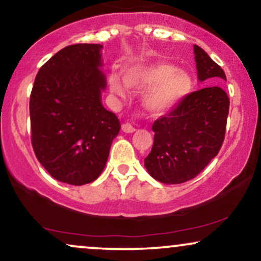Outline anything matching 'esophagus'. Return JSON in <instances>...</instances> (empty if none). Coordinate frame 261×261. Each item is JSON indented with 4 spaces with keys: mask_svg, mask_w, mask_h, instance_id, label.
<instances>
[{
    "mask_svg": "<svg viewBox=\"0 0 261 261\" xmlns=\"http://www.w3.org/2000/svg\"><path fill=\"white\" fill-rule=\"evenodd\" d=\"M121 128H122V131H124V133H126V134H131V133H134L135 130H136L134 125L130 124V122H125V124H122Z\"/></svg>",
    "mask_w": 261,
    "mask_h": 261,
    "instance_id": "1",
    "label": "esophagus"
}]
</instances>
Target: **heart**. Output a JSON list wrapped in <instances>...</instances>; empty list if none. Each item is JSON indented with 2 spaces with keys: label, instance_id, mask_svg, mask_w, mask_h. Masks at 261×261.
<instances>
[{
  "label": "heart",
  "instance_id": "b5f03b06",
  "mask_svg": "<svg viewBox=\"0 0 261 261\" xmlns=\"http://www.w3.org/2000/svg\"><path fill=\"white\" fill-rule=\"evenodd\" d=\"M127 86L137 90L149 89L144 106L154 114L170 111L192 90V79L186 71L177 70L169 63H154L125 71ZM109 86L115 95L124 96L126 87L117 75H112Z\"/></svg>",
  "mask_w": 261,
  "mask_h": 261
}]
</instances>
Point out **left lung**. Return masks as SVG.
Here are the masks:
<instances>
[{
	"instance_id": "1",
	"label": "left lung",
	"mask_w": 261,
	"mask_h": 261,
	"mask_svg": "<svg viewBox=\"0 0 261 261\" xmlns=\"http://www.w3.org/2000/svg\"><path fill=\"white\" fill-rule=\"evenodd\" d=\"M198 80L220 83L226 75L194 45ZM230 99L220 86L188 93L164 117L153 122L154 142L144 159L147 171L156 181L177 185L192 180L218 155L225 139Z\"/></svg>"
}]
</instances>
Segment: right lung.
Masks as SVG:
<instances>
[{"instance_id": "right-lung-1", "label": "right lung", "mask_w": 261, "mask_h": 261, "mask_svg": "<svg viewBox=\"0 0 261 261\" xmlns=\"http://www.w3.org/2000/svg\"><path fill=\"white\" fill-rule=\"evenodd\" d=\"M100 49L95 43L64 47L40 68L30 95L37 161L56 180L74 186L99 176L120 131L117 115L100 102Z\"/></svg>"}]
</instances>
